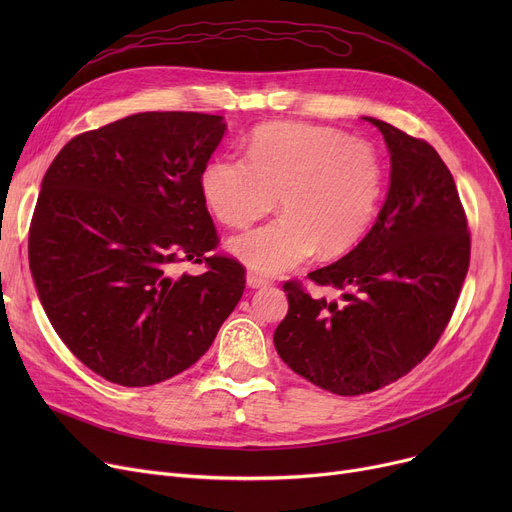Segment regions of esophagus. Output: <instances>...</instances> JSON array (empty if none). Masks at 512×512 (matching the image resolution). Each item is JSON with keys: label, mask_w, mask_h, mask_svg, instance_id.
<instances>
[{"label": "esophagus", "mask_w": 512, "mask_h": 512, "mask_svg": "<svg viewBox=\"0 0 512 512\" xmlns=\"http://www.w3.org/2000/svg\"><path fill=\"white\" fill-rule=\"evenodd\" d=\"M247 286H249V288H267V286H270V280H265V278H261V276L249 272V274H247Z\"/></svg>", "instance_id": "1"}]
</instances>
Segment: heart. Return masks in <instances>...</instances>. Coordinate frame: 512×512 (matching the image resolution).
<instances>
[{
    "label": "heart",
    "mask_w": 512,
    "mask_h": 512,
    "mask_svg": "<svg viewBox=\"0 0 512 512\" xmlns=\"http://www.w3.org/2000/svg\"><path fill=\"white\" fill-rule=\"evenodd\" d=\"M201 191L211 213L230 228L263 218L280 197V218L228 242L251 272L278 276L315 251L338 257L357 245L378 215L384 164L369 143L346 132L282 122L255 130L249 157L211 159Z\"/></svg>",
    "instance_id": "obj_1"
}]
</instances>
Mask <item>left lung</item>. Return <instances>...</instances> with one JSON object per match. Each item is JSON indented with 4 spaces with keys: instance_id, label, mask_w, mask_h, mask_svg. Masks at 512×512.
<instances>
[{
    "instance_id": "8db88e82",
    "label": "left lung",
    "mask_w": 512,
    "mask_h": 512,
    "mask_svg": "<svg viewBox=\"0 0 512 512\" xmlns=\"http://www.w3.org/2000/svg\"><path fill=\"white\" fill-rule=\"evenodd\" d=\"M390 186L359 245L309 278L342 290L311 299L286 282L288 313L274 332L280 359L311 384L340 396L380 390L436 346L459 299L471 255L454 178L436 149L378 118Z\"/></svg>"
}]
</instances>
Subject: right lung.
<instances>
[{
  "instance_id": "obj_1",
  "label": "right lung",
  "mask_w": 512,
  "mask_h": 512,
  "mask_svg": "<svg viewBox=\"0 0 512 512\" xmlns=\"http://www.w3.org/2000/svg\"><path fill=\"white\" fill-rule=\"evenodd\" d=\"M224 116L143 112L78 134L43 176L29 263L53 330L107 382L153 386L195 365L245 290L218 245L201 174ZM182 260L208 263L174 275Z\"/></svg>"
}]
</instances>
